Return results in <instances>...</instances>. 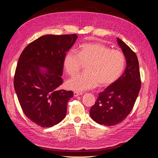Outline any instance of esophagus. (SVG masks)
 <instances>
[{
  "label": "esophagus",
  "mask_w": 158,
  "mask_h": 158,
  "mask_svg": "<svg viewBox=\"0 0 158 158\" xmlns=\"http://www.w3.org/2000/svg\"><path fill=\"white\" fill-rule=\"evenodd\" d=\"M82 94V93L81 92H74V97H77L78 95H81Z\"/></svg>",
  "instance_id": "obj_1"
}]
</instances>
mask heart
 I'll return each instance as SVG.
<instances>
[{"instance_id": "heart-1", "label": "heart", "mask_w": 158, "mask_h": 158, "mask_svg": "<svg viewBox=\"0 0 158 158\" xmlns=\"http://www.w3.org/2000/svg\"><path fill=\"white\" fill-rule=\"evenodd\" d=\"M85 64V72L78 74L66 82V86L74 91L92 89L98 85L108 86L123 74L126 59L123 52L111 49L100 43L81 45L76 52L69 50L63 58V66L69 75H74Z\"/></svg>"}]
</instances>
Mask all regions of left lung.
I'll list each match as a JSON object with an SVG mask.
<instances>
[{"label":"left lung","instance_id":"8db88e82","mask_svg":"<svg viewBox=\"0 0 158 158\" xmlns=\"http://www.w3.org/2000/svg\"><path fill=\"white\" fill-rule=\"evenodd\" d=\"M117 44L125 56L127 66L117 81L99 94L89 115L99 125L114 126L131 113L140 89L139 63L135 52L119 38Z\"/></svg>","mask_w":158,"mask_h":158}]
</instances>
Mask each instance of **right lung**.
<instances>
[{
  "instance_id": "obj_1",
  "label": "right lung",
  "mask_w": 158,
  "mask_h": 158,
  "mask_svg": "<svg viewBox=\"0 0 158 158\" xmlns=\"http://www.w3.org/2000/svg\"><path fill=\"white\" fill-rule=\"evenodd\" d=\"M78 36L45 35L28 45L18 59L14 86L26 116L41 127H51L66 117L72 91L63 84V58Z\"/></svg>"
}]
</instances>
